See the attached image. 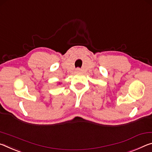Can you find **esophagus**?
Masks as SVG:
<instances>
[{
    "mask_svg": "<svg viewBox=\"0 0 152 152\" xmlns=\"http://www.w3.org/2000/svg\"><path fill=\"white\" fill-rule=\"evenodd\" d=\"M80 71H81V69H79V68H77V69H76V72H77V73H79V72H80Z\"/></svg>",
    "mask_w": 152,
    "mask_h": 152,
    "instance_id": "34e87169",
    "label": "esophagus"
}]
</instances>
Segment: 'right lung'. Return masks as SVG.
Segmentation results:
<instances>
[{"label": "right lung", "mask_w": 152, "mask_h": 152, "mask_svg": "<svg viewBox=\"0 0 152 152\" xmlns=\"http://www.w3.org/2000/svg\"><path fill=\"white\" fill-rule=\"evenodd\" d=\"M59 83V84H60V83Z\"/></svg>", "instance_id": "obj_1"}]
</instances>
